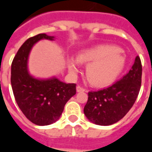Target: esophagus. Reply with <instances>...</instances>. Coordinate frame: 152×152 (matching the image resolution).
<instances>
[{
	"mask_svg": "<svg viewBox=\"0 0 152 152\" xmlns=\"http://www.w3.org/2000/svg\"><path fill=\"white\" fill-rule=\"evenodd\" d=\"M76 91H77L78 93L85 92V91H86V89H83L82 87H80V86H77V87H76Z\"/></svg>",
	"mask_w": 152,
	"mask_h": 152,
	"instance_id": "1",
	"label": "esophagus"
}]
</instances>
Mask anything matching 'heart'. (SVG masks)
<instances>
[{
    "label": "heart",
    "mask_w": 152,
    "mask_h": 152,
    "mask_svg": "<svg viewBox=\"0 0 152 152\" xmlns=\"http://www.w3.org/2000/svg\"><path fill=\"white\" fill-rule=\"evenodd\" d=\"M79 63L88 64L86 76L90 84L97 87L111 85L124 70L125 57L119 48L109 45H100L82 50L77 58L67 59L70 72H79Z\"/></svg>",
    "instance_id": "heart-1"
}]
</instances>
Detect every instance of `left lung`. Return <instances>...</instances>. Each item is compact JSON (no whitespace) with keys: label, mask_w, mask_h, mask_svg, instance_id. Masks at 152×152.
<instances>
[{"label":"left lung","mask_w":152,"mask_h":152,"mask_svg":"<svg viewBox=\"0 0 152 152\" xmlns=\"http://www.w3.org/2000/svg\"><path fill=\"white\" fill-rule=\"evenodd\" d=\"M142 63L136 56L129 72L106 89L89 92L84 113L90 122L111 125L124 117L133 107L140 90Z\"/></svg>","instance_id":"obj_1"}]
</instances>
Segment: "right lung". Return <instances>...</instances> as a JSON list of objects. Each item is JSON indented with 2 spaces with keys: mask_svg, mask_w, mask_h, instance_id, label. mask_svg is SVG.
I'll return each instance as SVG.
<instances>
[{
  "mask_svg": "<svg viewBox=\"0 0 152 152\" xmlns=\"http://www.w3.org/2000/svg\"><path fill=\"white\" fill-rule=\"evenodd\" d=\"M54 37L40 33L28 39L16 53L11 65V86L15 100L23 113L40 126L56 122L67 101L76 94V84H66L56 76L38 78L28 70L31 49L41 40Z\"/></svg>",
  "mask_w": 152,
  "mask_h": 152,
  "instance_id": "1",
  "label": "right lung"
}]
</instances>
